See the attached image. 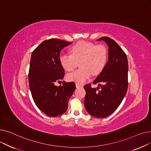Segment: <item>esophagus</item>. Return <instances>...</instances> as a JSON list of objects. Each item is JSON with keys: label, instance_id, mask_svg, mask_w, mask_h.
I'll return each instance as SVG.
<instances>
[{"label": "esophagus", "instance_id": "esophagus-1", "mask_svg": "<svg viewBox=\"0 0 151 151\" xmlns=\"http://www.w3.org/2000/svg\"><path fill=\"white\" fill-rule=\"evenodd\" d=\"M76 87L77 88H81V87H83V85L82 84H80L79 83H76Z\"/></svg>", "mask_w": 151, "mask_h": 151}]
</instances>
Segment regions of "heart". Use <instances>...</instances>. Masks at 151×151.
<instances>
[{
    "mask_svg": "<svg viewBox=\"0 0 151 151\" xmlns=\"http://www.w3.org/2000/svg\"><path fill=\"white\" fill-rule=\"evenodd\" d=\"M71 55L62 54L59 62L63 68L67 71L75 70L80 63V68L69 73L67 78L70 81L79 84L84 83L92 73L99 74L105 68L108 60V50L102 44L79 42L70 48Z\"/></svg>",
    "mask_w": 151,
    "mask_h": 151,
    "instance_id": "b5f03b06",
    "label": "heart"
}]
</instances>
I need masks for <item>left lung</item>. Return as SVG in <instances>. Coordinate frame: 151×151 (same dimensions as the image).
I'll return each instance as SVG.
<instances>
[{"instance_id":"left-lung-1","label":"left lung","mask_w":151,"mask_h":151,"mask_svg":"<svg viewBox=\"0 0 151 151\" xmlns=\"http://www.w3.org/2000/svg\"><path fill=\"white\" fill-rule=\"evenodd\" d=\"M97 40H104L107 43L108 60L93 81V84L101 86V91H99V88H92L91 84L84 86L86 92L84 105L92 116L104 118L114 111L125 96L129 84V66L126 54L113 39L103 37Z\"/></svg>"}]
</instances>
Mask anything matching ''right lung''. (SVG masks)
<instances>
[{"label":"right lung","instance_id":"obj_1","mask_svg":"<svg viewBox=\"0 0 151 151\" xmlns=\"http://www.w3.org/2000/svg\"><path fill=\"white\" fill-rule=\"evenodd\" d=\"M71 43L60 39L46 40L31 55L28 76L32 97L38 109L49 116H58L66 111L76 88L73 82L54 84L65 75L59 62L60 51Z\"/></svg>","mask_w":151,"mask_h":151}]
</instances>
